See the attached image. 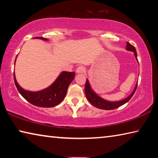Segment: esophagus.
I'll use <instances>...</instances> for the list:
<instances>
[{"label": "esophagus", "mask_w": 158, "mask_h": 158, "mask_svg": "<svg viewBox=\"0 0 158 158\" xmlns=\"http://www.w3.org/2000/svg\"><path fill=\"white\" fill-rule=\"evenodd\" d=\"M84 72H85V68H84V67H82V66L78 67V68H77V69H76V73H78V74H79V73H84Z\"/></svg>", "instance_id": "34e87169"}]
</instances>
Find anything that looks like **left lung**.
<instances>
[{"label": "left lung", "instance_id": "left-lung-1", "mask_svg": "<svg viewBox=\"0 0 158 158\" xmlns=\"http://www.w3.org/2000/svg\"><path fill=\"white\" fill-rule=\"evenodd\" d=\"M126 50L134 52V55H135L136 59H137L138 62L137 53L135 47L132 46V44H130L129 42H127ZM137 87V84H136L135 89H134L132 93H131L128 97L123 99V100L118 101H108L105 100V99L102 98L100 96H99L97 93L93 90L91 86H90L89 79H86V82H85V96H86L88 100L90 102V103H91L93 106H95V107L100 109H105V110H111V109L118 108L119 106L123 105L125 103H127V102L130 100L131 98L132 97L134 93H135Z\"/></svg>", "mask_w": 158, "mask_h": 158}]
</instances>
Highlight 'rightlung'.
<instances>
[{"label": "right lung", "instance_id": "1", "mask_svg": "<svg viewBox=\"0 0 158 158\" xmlns=\"http://www.w3.org/2000/svg\"><path fill=\"white\" fill-rule=\"evenodd\" d=\"M34 38L45 41L49 40L47 38L42 37H37ZM74 76L75 73L63 71L60 73L57 79L49 87L39 91H29L22 89L19 85L14 73L15 84L18 91L22 95V97L32 105L44 108L53 107L59 105L65 98L67 90L70 83L73 81Z\"/></svg>", "mask_w": 158, "mask_h": 158}]
</instances>
